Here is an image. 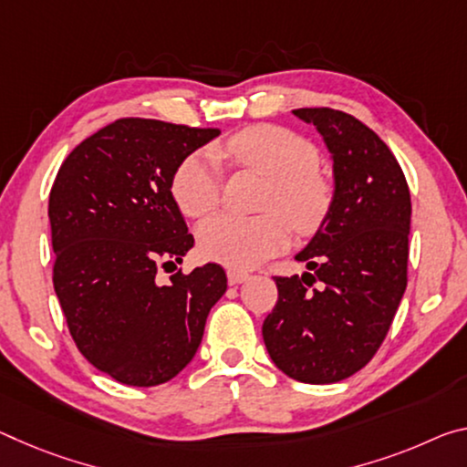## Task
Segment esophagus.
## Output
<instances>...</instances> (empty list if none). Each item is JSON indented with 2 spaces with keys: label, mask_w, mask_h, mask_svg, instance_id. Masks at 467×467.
I'll list each match as a JSON object with an SVG mask.
<instances>
[{
  "label": "esophagus",
  "mask_w": 467,
  "mask_h": 467,
  "mask_svg": "<svg viewBox=\"0 0 467 467\" xmlns=\"http://www.w3.org/2000/svg\"><path fill=\"white\" fill-rule=\"evenodd\" d=\"M226 276H228V283H231V285H241L249 278V274L243 272V270H236V268H228Z\"/></svg>",
  "instance_id": "1"
}]
</instances>
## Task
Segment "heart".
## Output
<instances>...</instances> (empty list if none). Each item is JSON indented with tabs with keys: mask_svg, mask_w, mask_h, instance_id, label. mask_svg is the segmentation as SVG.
<instances>
[{
	"mask_svg": "<svg viewBox=\"0 0 467 467\" xmlns=\"http://www.w3.org/2000/svg\"><path fill=\"white\" fill-rule=\"evenodd\" d=\"M218 155H228L236 164L268 176L272 189L265 207L283 211L295 231L307 233L320 224L330 203V189L316 172L317 150L307 139L272 124L241 130L224 150L216 147L213 151L195 153L176 168L172 195L187 216L202 218L220 203ZM197 241L207 260L231 268H254L286 245L288 226L275 212L257 218L218 213L199 226Z\"/></svg>",
	"mask_w": 467,
	"mask_h": 467,
	"instance_id": "b5f03b06",
	"label": "heart"
}]
</instances>
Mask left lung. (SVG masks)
<instances>
[{
    "label": "left lung",
    "instance_id": "8db88e82",
    "mask_svg": "<svg viewBox=\"0 0 467 467\" xmlns=\"http://www.w3.org/2000/svg\"><path fill=\"white\" fill-rule=\"evenodd\" d=\"M293 114L322 135L335 191L295 255L309 272L274 278L278 301L262 335L288 379L330 384L359 372L393 324L407 286L411 197L395 155L358 118L330 108Z\"/></svg>",
    "mask_w": 467,
    "mask_h": 467
}]
</instances>
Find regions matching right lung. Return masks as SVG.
<instances>
[{"label":"right lung","mask_w":467,"mask_h":467,"mask_svg":"<svg viewBox=\"0 0 467 467\" xmlns=\"http://www.w3.org/2000/svg\"><path fill=\"white\" fill-rule=\"evenodd\" d=\"M218 129L120 118L74 147L49 193L54 288L78 351L114 380L155 387L195 358L226 272L205 264L161 285L193 247L172 179Z\"/></svg>","instance_id":"obj_1"}]
</instances>
